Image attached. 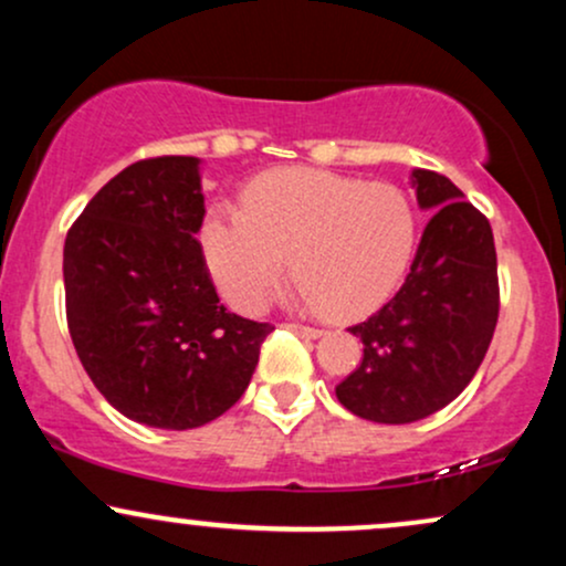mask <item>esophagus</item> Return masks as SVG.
<instances>
[{
	"label": "esophagus",
	"mask_w": 566,
	"mask_h": 566,
	"mask_svg": "<svg viewBox=\"0 0 566 566\" xmlns=\"http://www.w3.org/2000/svg\"><path fill=\"white\" fill-rule=\"evenodd\" d=\"M287 327L292 329V333H297V335H303V337H322L324 335V329H319V327H305V324H287Z\"/></svg>",
	"instance_id": "34e87169"
}]
</instances>
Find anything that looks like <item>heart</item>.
<instances>
[{
	"label": "heart",
	"mask_w": 566,
	"mask_h": 566,
	"mask_svg": "<svg viewBox=\"0 0 566 566\" xmlns=\"http://www.w3.org/2000/svg\"><path fill=\"white\" fill-rule=\"evenodd\" d=\"M415 247V212L399 186L316 167L265 172L244 191V210L216 205L201 250L233 308L261 314L284 271L295 297L348 319L386 301Z\"/></svg>",
	"instance_id": "obj_1"
}]
</instances>
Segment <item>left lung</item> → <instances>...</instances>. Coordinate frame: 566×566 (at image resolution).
Returning <instances> with one entry per match:
<instances>
[{
  "mask_svg": "<svg viewBox=\"0 0 566 566\" xmlns=\"http://www.w3.org/2000/svg\"><path fill=\"white\" fill-rule=\"evenodd\" d=\"M420 210H437L399 292L348 327L365 359L335 388L348 412L373 423H415L458 399L495 335L497 255L486 220L444 175H409Z\"/></svg>",
  "mask_w": 566,
  "mask_h": 566,
  "instance_id": "1",
  "label": "left lung"
}]
</instances>
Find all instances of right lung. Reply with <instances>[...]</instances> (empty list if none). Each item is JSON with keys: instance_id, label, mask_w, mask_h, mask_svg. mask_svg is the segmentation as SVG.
<instances>
[{"instance_id": "right-lung-1", "label": "right lung", "mask_w": 566, "mask_h": 566, "mask_svg": "<svg viewBox=\"0 0 566 566\" xmlns=\"http://www.w3.org/2000/svg\"><path fill=\"white\" fill-rule=\"evenodd\" d=\"M201 220V159H143L90 199L63 247L76 356L135 423L188 431L220 418L274 333L220 305Z\"/></svg>"}]
</instances>
